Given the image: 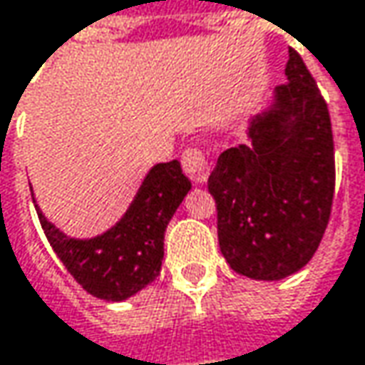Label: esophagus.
Returning <instances> with one entry per match:
<instances>
[{"label": "esophagus", "mask_w": 365, "mask_h": 365, "mask_svg": "<svg viewBox=\"0 0 365 365\" xmlns=\"http://www.w3.org/2000/svg\"><path fill=\"white\" fill-rule=\"evenodd\" d=\"M180 162H182L185 174H187L195 185H203V182L207 180V176H210V164H207V160H205V155H203L201 149H197V147H187V149L182 151Z\"/></svg>", "instance_id": "34e87169"}]
</instances>
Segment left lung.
<instances>
[{"label":"left lung","mask_w":365,"mask_h":365,"mask_svg":"<svg viewBox=\"0 0 365 365\" xmlns=\"http://www.w3.org/2000/svg\"><path fill=\"white\" fill-rule=\"evenodd\" d=\"M284 76L251 120L249 143L222 151L207 180L222 255L253 280L287 278L314 257L334 197L328 108L295 49Z\"/></svg>","instance_id":"obj_1"}]
</instances>
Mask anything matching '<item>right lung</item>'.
Segmentation results:
<instances>
[{"mask_svg":"<svg viewBox=\"0 0 365 365\" xmlns=\"http://www.w3.org/2000/svg\"><path fill=\"white\" fill-rule=\"evenodd\" d=\"M189 191L191 180L178 160L155 164L126 214L93 239L68 237L35 207L49 245L74 280L97 299L124 301L158 278L166 226Z\"/></svg>","mask_w":365,"mask_h":365,"instance_id":"right-lung-1","label":"right lung"}]
</instances>
